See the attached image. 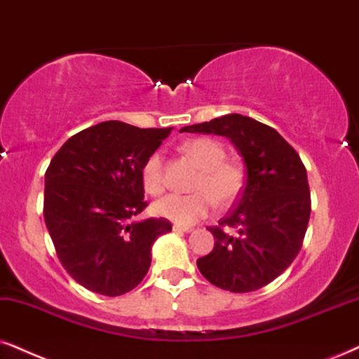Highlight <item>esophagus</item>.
Wrapping results in <instances>:
<instances>
[{"instance_id": "obj_1", "label": "esophagus", "mask_w": 359, "mask_h": 359, "mask_svg": "<svg viewBox=\"0 0 359 359\" xmlns=\"http://www.w3.org/2000/svg\"><path fill=\"white\" fill-rule=\"evenodd\" d=\"M192 226H187V225H179V224H175L174 225V232H179V233H189V232H192Z\"/></svg>"}]
</instances>
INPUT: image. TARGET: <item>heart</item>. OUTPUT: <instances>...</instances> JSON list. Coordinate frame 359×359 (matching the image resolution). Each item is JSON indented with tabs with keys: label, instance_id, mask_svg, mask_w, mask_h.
<instances>
[{
	"label": "heart",
	"instance_id": "obj_1",
	"mask_svg": "<svg viewBox=\"0 0 359 359\" xmlns=\"http://www.w3.org/2000/svg\"><path fill=\"white\" fill-rule=\"evenodd\" d=\"M184 151L202 169L194 184L197 192L167 194L154 203V212L179 225H190L207 217L215 202L226 207L237 201L245 177L242 167L225 161V149L217 140L192 139L184 144ZM140 180L147 194L157 195L164 190V158L161 152H154L146 158L140 169Z\"/></svg>",
	"mask_w": 359,
	"mask_h": 359
}]
</instances>
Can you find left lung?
<instances>
[{"label":"left lung","instance_id":"1","mask_svg":"<svg viewBox=\"0 0 359 359\" xmlns=\"http://www.w3.org/2000/svg\"><path fill=\"white\" fill-rule=\"evenodd\" d=\"M180 133L224 135L243 158L247 174L235 208L208 229L215 245L198 258V270L212 285L233 293L265 287L292 265L310 220V187L300 156L273 127L242 114L182 127Z\"/></svg>","mask_w":359,"mask_h":359}]
</instances>
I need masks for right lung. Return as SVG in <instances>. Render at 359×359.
<instances>
[{
	"label": "right lung",
	"mask_w": 359,
	"mask_h": 359,
	"mask_svg": "<svg viewBox=\"0 0 359 359\" xmlns=\"http://www.w3.org/2000/svg\"><path fill=\"white\" fill-rule=\"evenodd\" d=\"M172 127L106 121L74 134L44 175V222L62 266L90 292L119 297L137 287L167 219L129 224L144 208L140 169Z\"/></svg>",
	"instance_id": "right-lung-1"
}]
</instances>
